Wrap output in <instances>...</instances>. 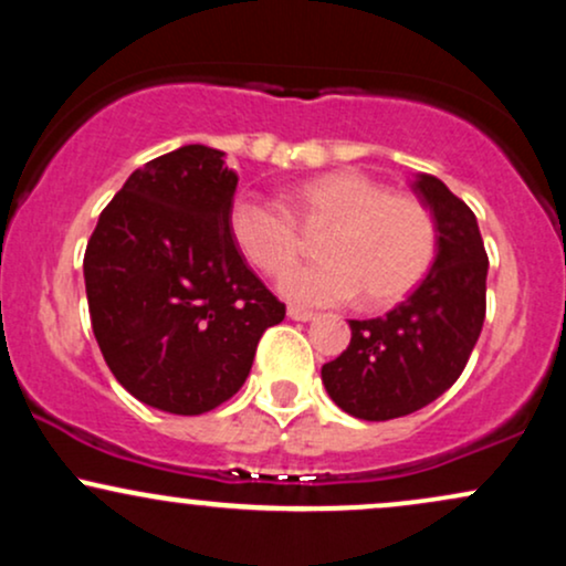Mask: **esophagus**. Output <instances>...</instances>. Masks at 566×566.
Segmentation results:
<instances>
[{
    "mask_svg": "<svg viewBox=\"0 0 566 566\" xmlns=\"http://www.w3.org/2000/svg\"><path fill=\"white\" fill-rule=\"evenodd\" d=\"M287 316H290L292 322H311V319H316L314 311H308V308H297V305H290V308H287Z\"/></svg>",
    "mask_w": 566,
    "mask_h": 566,
    "instance_id": "34e87169",
    "label": "esophagus"
}]
</instances>
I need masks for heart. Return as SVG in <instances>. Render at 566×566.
<instances>
[{"mask_svg": "<svg viewBox=\"0 0 566 566\" xmlns=\"http://www.w3.org/2000/svg\"><path fill=\"white\" fill-rule=\"evenodd\" d=\"M305 226H327L316 265L284 274L279 290L297 305H337L361 292L367 305H394L420 284L437 252V226L423 201L391 193L359 170L324 172L292 188ZM229 231L239 252L263 274H282L301 255L297 226L265 199H239Z\"/></svg>", "mask_w": 566, "mask_h": 566, "instance_id": "b5f03b06", "label": "heart"}]
</instances>
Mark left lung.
Returning a JSON list of instances; mask_svg holds the SVG:
<instances>
[{
    "instance_id": "1",
    "label": "left lung",
    "mask_w": 566,
    "mask_h": 566,
    "mask_svg": "<svg viewBox=\"0 0 566 566\" xmlns=\"http://www.w3.org/2000/svg\"><path fill=\"white\" fill-rule=\"evenodd\" d=\"M415 193L437 226V258L418 290L378 319H350V343L322 367L343 412L394 420L439 399L460 378L486 311V252L476 216L433 175H415Z\"/></svg>"
}]
</instances>
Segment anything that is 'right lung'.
I'll return each mask as SVG.
<instances>
[{
	"label": "right lung",
	"instance_id": "obj_1",
	"mask_svg": "<svg viewBox=\"0 0 566 566\" xmlns=\"http://www.w3.org/2000/svg\"><path fill=\"white\" fill-rule=\"evenodd\" d=\"M237 172L191 143L135 170L84 252L90 322L135 399L201 415L250 375L261 335L284 319L229 231Z\"/></svg>",
	"mask_w": 566,
	"mask_h": 566
}]
</instances>
